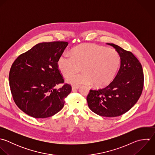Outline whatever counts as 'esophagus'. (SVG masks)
<instances>
[{
  "label": "esophagus",
  "mask_w": 155,
  "mask_h": 155,
  "mask_svg": "<svg viewBox=\"0 0 155 155\" xmlns=\"http://www.w3.org/2000/svg\"><path fill=\"white\" fill-rule=\"evenodd\" d=\"M79 88V86H72V91H75L76 89H78Z\"/></svg>",
  "instance_id": "obj_1"
}]
</instances>
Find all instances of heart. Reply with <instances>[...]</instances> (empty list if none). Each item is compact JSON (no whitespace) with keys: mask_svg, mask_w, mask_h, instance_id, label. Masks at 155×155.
<instances>
[{"mask_svg":"<svg viewBox=\"0 0 155 155\" xmlns=\"http://www.w3.org/2000/svg\"><path fill=\"white\" fill-rule=\"evenodd\" d=\"M58 68L68 81L73 84L92 83L97 87L108 85L114 79L121 64L117 51L94 44H83L74 48L71 55L63 53L57 61Z\"/></svg>","mask_w":155,"mask_h":155,"instance_id":"b5f03b06","label":"heart"}]
</instances>
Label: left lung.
I'll return each instance as SVG.
<instances>
[{
    "mask_svg": "<svg viewBox=\"0 0 155 155\" xmlns=\"http://www.w3.org/2000/svg\"><path fill=\"white\" fill-rule=\"evenodd\" d=\"M121 57V65L114 80L106 87L91 89L87 96L90 109L106 117L120 116L129 111L138 101L144 87L142 65L130 51L113 43Z\"/></svg>",
    "mask_w": 155,
    "mask_h": 155,
    "instance_id": "1",
    "label": "left lung"
}]
</instances>
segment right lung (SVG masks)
I'll list each match as a JSON object with an SVG mask.
<instances>
[{"label":"right lung","instance_id":"obj_1","mask_svg":"<svg viewBox=\"0 0 155 155\" xmlns=\"http://www.w3.org/2000/svg\"><path fill=\"white\" fill-rule=\"evenodd\" d=\"M68 43H38L20 54L12 63L9 81L11 92L18 107L35 118L52 117L62 109L72 87L64 83L57 61ZM64 86L56 90L54 87Z\"/></svg>","mask_w":155,"mask_h":155}]
</instances>
